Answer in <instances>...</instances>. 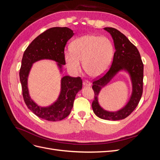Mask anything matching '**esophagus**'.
Wrapping results in <instances>:
<instances>
[{"mask_svg": "<svg viewBox=\"0 0 160 160\" xmlns=\"http://www.w3.org/2000/svg\"><path fill=\"white\" fill-rule=\"evenodd\" d=\"M83 85L84 86H87V87H90L91 85V83H90V82L88 80H84L83 81Z\"/></svg>", "mask_w": 160, "mask_h": 160, "instance_id": "1", "label": "esophagus"}]
</instances>
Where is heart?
<instances>
[{"mask_svg":"<svg viewBox=\"0 0 160 160\" xmlns=\"http://www.w3.org/2000/svg\"><path fill=\"white\" fill-rule=\"evenodd\" d=\"M113 55V46L108 38L88 35L77 38L66 51L64 59L67 68L72 72L84 69L91 77H98L108 69Z\"/></svg>","mask_w":160,"mask_h":160,"instance_id":"heart-1","label":"heart"}]
</instances>
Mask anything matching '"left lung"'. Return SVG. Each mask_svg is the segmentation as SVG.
Listing matches in <instances>:
<instances>
[{
    "label": "left lung",
    "instance_id": "obj_1",
    "mask_svg": "<svg viewBox=\"0 0 160 160\" xmlns=\"http://www.w3.org/2000/svg\"><path fill=\"white\" fill-rule=\"evenodd\" d=\"M104 29L112 36L115 51L109 69L103 76H99L93 79L92 88L95 95L92 102V108L98 117L103 119L116 121L128 117L136 108L141 99L143 85V64L137 47L123 33L112 27H105ZM121 69H125L130 72L133 84L132 95L128 103L122 110L117 112H109L100 107L97 96L100 88Z\"/></svg>",
    "mask_w": 160,
    "mask_h": 160
}]
</instances>
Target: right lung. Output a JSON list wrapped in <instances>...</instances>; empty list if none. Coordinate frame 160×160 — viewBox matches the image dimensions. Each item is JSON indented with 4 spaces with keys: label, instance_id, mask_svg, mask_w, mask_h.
Returning <instances> with one entry per match:
<instances>
[{
    "label": "right lung",
    "instance_id": "1",
    "mask_svg": "<svg viewBox=\"0 0 160 160\" xmlns=\"http://www.w3.org/2000/svg\"><path fill=\"white\" fill-rule=\"evenodd\" d=\"M74 33L67 27H52L34 39L24 52L19 77L22 97L27 108L38 118L51 122L65 119L71 113L76 94L82 88L80 77L65 76L61 79V92L55 103L48 108H41L31 99L27 88V79L31 66L41 59H52L61 67L65 65V47Z\"/></svg>",
    "mask_w": 160,
    "mask_h": 160
}]
</instances>
